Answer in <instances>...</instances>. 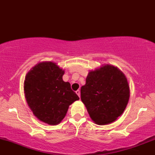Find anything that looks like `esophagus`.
<instances>
[{"instance_id":"obj_1","label":"esophagus","mask_w":155,"mask_h":155,"mask_svg":"<svg viewBox=\"0 0 155 155\" xmlns=\"http://www.w3.org/2000/svg\"><path fill=\"white\" fill-rule=\"evenodd\" d=\"M75 92H76V94H77L78 95V97H80V91L79 90H78L77 91H76Z\"/></svg>"}]
</instances>
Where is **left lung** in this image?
Instances as JSON below:
<instances>
[{
	"mask_svg": "<svg viewBox=\"0 0 155 155\" xmlns=\"http://www.w3.org/2000/svg\"><path fill=\"white\" fill-rule=\"evenodd\" d=\"M80 94L93 121L106 125L124 111L130 90L124 74L117 68L107 65L89 73Z\"/></svg>",
	"mask_w": 155,
	"mask_h": 155,
	"instance_id": "8db88e82",
	"label": "left lung"
}]
</instances>
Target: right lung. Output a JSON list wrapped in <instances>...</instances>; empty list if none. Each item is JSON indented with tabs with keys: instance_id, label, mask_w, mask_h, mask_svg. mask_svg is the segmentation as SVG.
<instances>
[{
	"instance_id": "add662e5",
	"label": "right lung",
	"mask_w": 155,
	"mask_h": 155,
	"mask_svg": "<svg viewBox=\"0 0 155 155\" xmlns=\"http://www.w3.org/2000/svg\"><path fill=\"white\" fill-rule=\"evenodd\" d=\"M64 71L56 63H38L27 74L25 93L27 102L40 120L57 125L65 117L69 106L79 99L71 84L63 80Z\"/></svg>"
}]
</instances>
